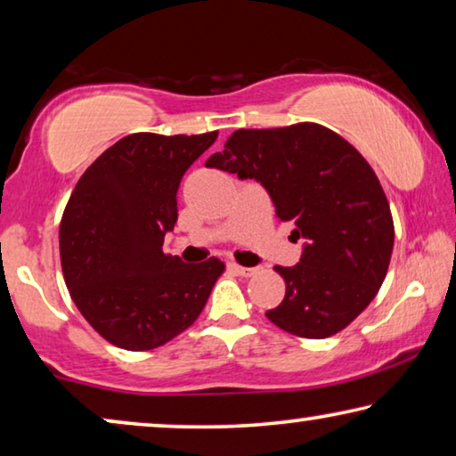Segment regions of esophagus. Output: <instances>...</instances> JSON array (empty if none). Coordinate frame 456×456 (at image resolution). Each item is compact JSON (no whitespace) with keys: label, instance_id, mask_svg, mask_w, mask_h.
Returning <instances> with one entry per match:
<instances>
[{"label":"esophagus","instance_id":"34e87169","mask_svg":"<svg viewBox=\"0 0 456 456\" xmlns=\"http://www.w3.org/2000/svg\"><path fill=\"white\" fill-rule=\"evenodd\" d=\"M231 267H233V270H235L237 273H240V276H243V278H249V276H254V273L257 272L256 267H245V265H240V264H233V265H231Z\"/></svg>","mask_w":456,"mask_h":456}]
</instances>
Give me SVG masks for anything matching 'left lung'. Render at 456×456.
<instances>
[{
	"label": "left lung",
	"mask_w": 456,
	"mask_h": 456,
	"mask_svg": "<svg viewBox=\"0 0 456 456\" xmlns=\"http://www.w3.org/2000/svg\"><path fill=\"white\" fill-rule=\"evenodd\" d=\"M208 168L256 178L305 240L300 264L276 265L284 300L265 316L302 338L337 335L370 306L394 249V219L370 162L332 129L302 121L273 129H237Z\"/></svg>",
	"instance_id": "1"
}]
</instances>
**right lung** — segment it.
Returning a JSON list of instances; mask_svg holds the SVG:
<instances>
[{
    "instance_id": "1",
    "label": "right lung",
    "mask_w": 456,
    "mask_h": 456,
    "mask_svg": "<svg viewBox=\"0 0 456 456\" xmlns=\"http://www.w3.org/2000/svg\"><path fill=\"white\" fill-rule=\"evenodd\" d=\"M219 132L132 134L107 148L72 191L61 221V264L69 294L105 341L127 351L162 346L199 319L216 257L186 265L164 254L178 219L180 178Z\"/></svg>"
}]
</instances>
